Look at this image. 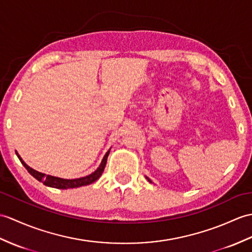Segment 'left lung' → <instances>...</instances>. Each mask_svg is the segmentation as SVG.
I'll return each instance as SVG.
<instances>
[{
  "label": "left lung",
  "instance_id": "obj_1",
  "mask_svg": "<svg viewBox=\"0 0 252 252\" xmlns=\"http://www.w3.org/2000/svg\"><path fill=\"white\" fill-rule=\"evenodd\" d=\"M145 177H146V179H147V180L149 181V183H153V181H151V180H150V179H149L147 176H145Z\"/></svg>",
  "mask_w": 252,
  "mask_h": 252
}]
</instances>
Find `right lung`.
Instances as JSON below:
<instances>
[{
  "mask_svg": "<svg viewBox=\"0 0 252 252\" xmlns=\"http://www.w3.org/2000/svg\"><path fill=\"white\" fill-rule=\"evenodd\" d=\"M109 151H110V149L107 151L106 154H105L101 164L98 165V167L95 169L94 172L91 173L90 175H88V176L75 178V179H64V178L51 176V175H47V174L35 171V169L29 166L27 163L21 159V157L19 156L18 153H17V151H16V155L19 158V160L21 161L22 165L28 169V172L30 173L34 178H36L38 181H40V183H43L45 186L51 187V188H56V189H72V188H78V187L90 185L92 183H94L95 180H97L99 177H101V175L104 172L105 165H106Z\"/></svg>",
  "mask_w": 252,
  "mask_h": 252,
  "instance_id": "add662e5",
  "label": "right lung"
}]
</instances>
